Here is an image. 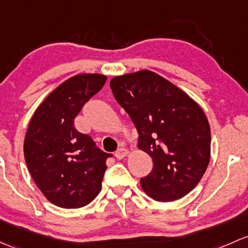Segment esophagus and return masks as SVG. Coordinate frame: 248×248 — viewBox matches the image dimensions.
<instances>
[{
  "label": "esophagus",
  "instance_id": "obj_1",
  "mask_svg": "<svg viewBox=\"0 0 248 248\" xmlns=\"http://www.w3.org/2000/svg\"><path fill=\"white\" fill-rule=\"evenodd\" d=\"M128 153H129V151L127 150V148H124V147L119 148L115 153V157L117 159H124V157H127V155H128Z\"/></svg>",
  "mask_w": 248,
  "mask_h": 248
}]
</instances>
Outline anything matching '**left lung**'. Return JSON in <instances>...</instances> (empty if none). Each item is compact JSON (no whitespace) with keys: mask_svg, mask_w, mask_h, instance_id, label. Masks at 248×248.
<instances>
[{"mask_svg":"<svg viewBox=\"0 0 248 248\" xmlns=\"http://www.w3.org/2000/svg\"><path fill=\"white\" fill-rule=\"evenodd\" d=\"M110 88L135 124L139 148L152 157L153 170L140 179L142 190L158 202L189 194L210 160V127L203 109L150 70L111 78Z\"/></svg>","mask_w":248,"mask_h":248,"instance_id":"left-lung-1","label":"left lung"}]
</instances>
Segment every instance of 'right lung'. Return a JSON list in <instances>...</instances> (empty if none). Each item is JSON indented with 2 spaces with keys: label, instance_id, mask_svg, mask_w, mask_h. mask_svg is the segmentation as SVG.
Instances as JSON below:
<instances>
[{
  "label": "right lung",
  "instance_id": "1",
  "mask_svg": "<svg viewBox=\"0 0 248 248\" xmlns=\"http://www.w3.org/2000/svg\"><path fill=\"white\" fill-rule=\"evenodd\" d=\"M106 80L100 74L69 78L41 102L28 124L23 142L26 164L36 186L57 207H84L101 191L107 158L111 155L78 132L74 120Z\"/></svg>",
  "mask_w": 248,
  "mask_h": 248
}]
</instances>
